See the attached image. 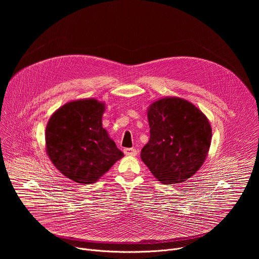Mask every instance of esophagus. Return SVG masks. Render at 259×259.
<instances>
[{
    "label": "esophagus",
    "instance_id": "obj_1",
    "mask_svg": "<svg viewBox=\"0 0 259 259\" xmlns=\"http://www.w3.org/2000/svg\"><path fill=\"white\" fill-rule=\"evenodd\" d=\"M124 154L126 156H136L137 152L135 149H124Z\"/></svg>",
    "mask_w": 259,
    "mask_h": 259
}]
</instances>
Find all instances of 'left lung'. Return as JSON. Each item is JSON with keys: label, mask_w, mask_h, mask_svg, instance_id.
Wrapping results in <instances>:
<instances>
[{"label": "left lung", "mask_w": 259, "mask_h": 259, "mask_svg": "<svg viewBox=\"0 0 259 259\" xmlns=\"http://www.w3.org/2000/svg\"><path fill=\"white\" fill-rule=\"evenodd\" d=\"M150 140L141 160L163 184L181 183L204 164L212 129L207 117L189 100L164 97L147 108Z\"/></svg>", "instance_id": "1"}]
</instances>
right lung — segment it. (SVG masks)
Segmentation results:
<instances>
[{
	"mask_svg": "<svg viewBox=\"0 0 259 259\" xmlns=\"http://www.w3.org/2000/svg\"><path fill=\"white\" fill-rule=\"evenodd\" d=\"M104 110V102L95 98L72 100L47 123V155L61 174L77 183L96 182L124 157L102 127Z\"/></svg>",
	"mask_w": 259,
	"mask_h": 259,
	"instance_id": "1",
	"label": "right lung"
}]
</instances>
